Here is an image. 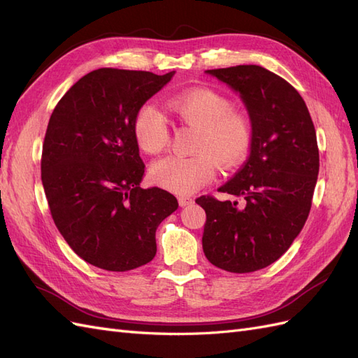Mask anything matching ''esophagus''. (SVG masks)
<instances>
[{
    "label": "esophagus",
    "instance_id": "1",
    "mask_svg": "<svg viewBox=\"0 0 358 358\" xmlns=\"http://www.w3.org/2000/svg\"><path fill=\"white\" fill-rule=\"evenodd\" d=\"M192 203H194V200H192L191 197H179L180 208H185V206H189V204H192Z\"/></svg>",
    "mask_w": 358,
    "mask_h": 358
}]
</instances>
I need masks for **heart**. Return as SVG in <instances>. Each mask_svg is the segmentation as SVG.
I'll list each match as a JSON object with an SVG mask.
<instances>
[{
	"instance_id": "b5f03b06",
	"label": "heart",
	"mask_w": 358,
	"mask_h": 358,
	"mask_svg": "<svg viewBox=\"0 0 358 358\" xmlns=\"http://www.w3.org/2000/svg\"><path fill=\"white\" fill-rule=\"evenodd\" d=\"M179 122L199 129L189 158L167 157L154 162L149 176L155 185L180 196L196 192L215 176V162L230 170L246 158L252 142L248 117L233 112L231 103L208 88H196L169 100ZM133 133L145 154L155 155L169 143V124L154 103L140 106Z\"/></svg>"
}]
</instances>
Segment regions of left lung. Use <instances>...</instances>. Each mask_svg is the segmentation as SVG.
<instances>
[{
    "label": "left lung",
    "instance_id": "left-lung-1",
    "mask_svg": "<svg viewBox=\"0 0 358 358\" xmlns=\"http://www.w3.org/2000/svg\"><path fill=\"white\" fill-rule=\"evenodd\" d=\"M239 94L252 142L243 167L220 188L239 203L196 200L206 212L203 251L227 272L249 273L284 255L305 225L320 170L315 127L305 100L259 66L206 70Z\"/></svg>",
    "mask_w": 358,
    "mask_h": 358
}]
</instances>
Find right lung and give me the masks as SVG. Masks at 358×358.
<instances>
[{
  "label": "right lung",
  "mask_w": 358,
  "mask_h": 358,
  "mask_svg": "<svg viewBox=\"0 0 358 358\" xmlns=\"http://www.w3.org/2000/svg\"><path fill=\"white\" fill-rule=\"evenodd\" d=\"M173 76L94 70L49 119L41 182L52 218L73 251L95 267L127 272L152 262L158 225L178 209L170 192L140 188L145 164L133 133L140 106Z\"/></svg>",
  "instance_id": "1"
}]
</instances>
